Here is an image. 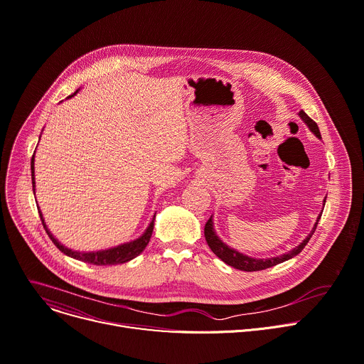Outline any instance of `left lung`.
I'll return each mask as SVG.
<instances>
[{
	"label": "left lung",
	"mask_w": 364,
	"mask_h": 364,
	"mask_svg": "<svg viewBox=\"0 0 364 364\" xmlns=\"http://www.w3.org/2000/svg\"><path fill=\"white\" fill-rule=\"evenodd\" d=\"M299 117L306 123V126L309 127V130L312 132V134L321 139V134H319V129H318V124L304 112L301 110L299 113ZM323 206H325V199H323ZM321 215L322 212L319 213L311 234L299 244L297 247H294L291 251L286 252V254H282V255H277V257H270V258H254V257H248L234 248H230L229 245H226L215 232V228H213V216H210V219L206 222V226H205V238L208 241V245L210 247V250L225 262L228 264V266L234 267L237 270H242V272H258V270H264V269H269V267H273V266H277V264L280 262H284L290 258H293L294 255L299 254L305 245L309 242L311 237L314 235L315 229H316V225L321 219Z\"/></svg>",
	"instance_id": "left-lung-1"
}]
</instances>
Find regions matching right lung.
Listing matches in <instances>:
<instances>
[{"instance_id":"1","label":"right lung","mask_w":364,"mask_h":364,"mask_svg":"<svg viewBox=\"0 0 364 364\" xmlns=\"http://www.w3.org/2000/svg\"><path fill=\"white\" fill-rule=\"evenodd\" d=\"M78 92V90L71 94L70 97L67 98H71L74 97L75 94ZM30 168H31V184H33V193H36V181H35V155L31 156V162H30ZM39 210V215H41V219H42V223H43V228L46 230V234L49 235V238L52 240V242L58 247V250L60 252H63L65 255H68L71 258H75V259H80L82 262H88V264H94V266H114V264H123V262H127L130 259H134L135 257H138L144 250L145 247L148 245L149 240H151V235H152V230H154V219L155 216L152 218L151 223L148 225V228L145 229V232L134 240L130 242H124V244H120V245H116V247H112V248H107V250H100V251H90V252H84V251H74L68 247L62 245L53 235L50 230L48 229L46 223H45V219H43V215Z\"/></svg>"}]
</instances>
